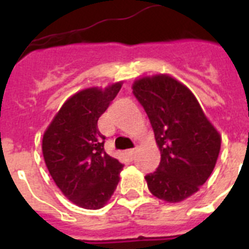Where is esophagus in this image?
Wrapping results in <instances>:
<instances>
[{
  "label": "esophagus",
  "mask_w": 249,
  "mask_h": 249,
  "mask_svg": "<svg viewBox=\"0 0 249 249\" xmlns=\"http://www.w3.org/2000/svg\"><path fill=\"white\" fill-rule=\"evenodd\" d=\"M126 153H127V155L129 156V157H133V156H135V153H136V148L127 149V151H126Z\"/></svg>",
  "instance_id": "34e87169"
}]
</instances>
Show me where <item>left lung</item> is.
I'll list each match as a JSON object with an SVG mask.
<instances>
[{
	"mask_svg": "<svg viewBox=\"0 0 249 249\" xmlns=\"http://www.w3.org/2000/svg\"><path fill=\"white\" fill-rule=\"evenodd\" d=\"M133 94L149 118L160 162L146 181L152 195L168 203L188 198L208 179L221 149V135L191 89L169 74L138 78Z\"/></svg>",
	"mask_w": 249,
	"mask_h": 249,
	"instance_id": "8db88e82",
	"label": "left lung"
}]
</instances>
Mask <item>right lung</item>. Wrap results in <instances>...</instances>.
Returning <instances> with one entry per match:
<instances>
[{"mask_svg":"<svg viewBox=\"0 0 249 249\" xmlns=\"http://www.w3.org/2000/svg\"><path fill=\"white\" fill-rule=\"evenodd\" d=\"M122 81L89 87L68 98L43 133L42 153L51 177L65 197L86 210H100L113 195L123 164L105 152L98 131Z\"/></svg>","mask_w":249,"mask_h":249,"instance_id":"1","label":"right lung"}]
</instances>
